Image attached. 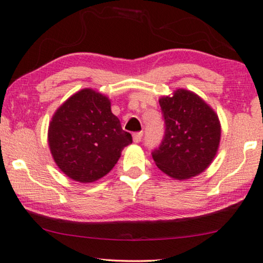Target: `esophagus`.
<instances>
[{
    "mask_svg": "<svg viewBox=\"0 0 263 263\" xmlns=\"http://www.w3.org/2000/svg\"><path fill=\"white\" fill-rule=\"evenodd\" d=\"M142 135H143L142 132L134 133V134H133V140H134V142L135 143H139L140 141H141V139H142Z\"/></svg>",
    "mask_w": 263,
    "mask_h": 263,
    "instance_id": "1",
    "label": "esophagus"
}]
</instances>
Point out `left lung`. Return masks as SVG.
<instances>
[{"instance_id": "obj_1", "label": "left lung", "mask_w": 263, "mask_h": 263, "mask_svg": "<svg viewBox=\"0 0 263 263\" xmlns=\"http://www.w3.org/2000/svg\"><path fill=\"white\" fill-rule=\"evenodd\" d=\"M165 135L152 152L155 163L171 178L196 177L210 166L218 151L220 123L217 114L192 91L178 89L159 100Z\"/></svg>"}]
</instances>
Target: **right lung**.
Here are the masks:
<instances>
[{"instance_id":"add662e5","label":"right lung","mask_w":263,"mask_h":263,"mask_svg":"<svg viewBox=\"0 0 263 263\" xmlns=\"http://www.w3.org/2000/svg\"><path fill=\"white\" fill-rule=\"evenodd\" d=\"M133 142L111 112L109 98L83 89L54 112L48 127V144L57 166L68 178L92 182L108 174Z\"/></svg>"}]
</instances>
